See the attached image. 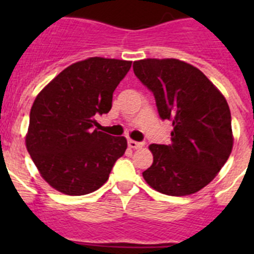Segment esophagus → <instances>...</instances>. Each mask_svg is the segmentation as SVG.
<instances>
[{"label": "esophagus", "instance_id": "34e87169", "mask_svg": "<svg viewBox=\"0 0 254 254\" xmlns=\"http://www.w3.org/2000/svg\"><path fill=\"white\" fill-rule=\"evenodd\" d=\"M128 146L131 149H140V147L143 146V142H138V141L128 140Z\"/></svg>", "mask_w": 254, "mask_h": 254}]
</instances>
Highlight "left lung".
Returning a JSON list of instances; mask_svg holds the SVG:
<instances>
[{
  "instance_id": "left-lung-1",
  "label": "left lung",
  "mask_w": 254,
  "mask_h": 254,
  "mask_svg": "<svg viewBox=\"0 0 254 254\" xmlns=\"http://www.w3.org/2000/svg\"><path fill=\"white\" fill-rule=\"evenodd\" d=\"M133 72L154 94L161 120L173 122L172 142L150 145L154 161L143 178L168 196L202 190L233 149L232 116L225 98L198 68L174 58L136 61Z\"/></svg>"
}]
</instances>
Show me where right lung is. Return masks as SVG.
<instances>
[{
  "label": "right lung",
  "mask_w": 254,
  "mask_h": 254,
  "mask_svg": "<svg viewBox=\"0 0 254 254\" xmlns=\"http://www.w3.org/2000/svg\"><path fill=\"white\" fill-rule=\"evenodd\" d=\"M131 61L91 57L64 68L38 94L30 109L26 149L55 190L82 196L102 187L127 140L98 131Z\"/></svg>",
  "instance_id": "1"
}]
</instances>
